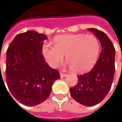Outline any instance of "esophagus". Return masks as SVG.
<instances>
[{
	"instance_id": "1",
	"label": "esophagus",
	"mask_w": 122,
	"mask_h": 122,
	"mask_svg": "<svg viewBox=\"0 0 122 122\" xmlns=\"http://www.w3.org/2000/svg\"><path fill=\"white\" fill-rule=\"evenodd\" d=\"M66 75H67L66 74H64V73H62V72L60 73V76H61V78H63V77H65Z\"/></svg>"
}]
</instances>
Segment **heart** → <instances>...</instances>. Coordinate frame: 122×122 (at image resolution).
I'll list each match as a JSON object with an SVG mask.
<instances>
[{"label":"heart","mask_w":122,"mask_h":122,"mask_svg":"<svg viewBox=\"0 0 122 122\" xmlns=\"http://www.w3.org/2000/svg\"><path fill=\"white\" fill-rule=\"evenodd\" d=\"M54 43H44L42 47V54L52 68H55L63 60L65 54L67 65L78 73L88 71L97 62L100 44L92 34H64L56 37Z\"/></svg>","instance_id":"heart-1"}]
</instances>
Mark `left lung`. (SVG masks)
Masks as SVG:
<instances>
[{"label":"left lung","instance_id":"obj_1","mask_svg":"<svg viewBox=\"0 0 122 122\" xmlns=\"http://www.w3.org/2000/svg\"><path fill=\"white\" fill-rule=\"evenodd\" d=\"M99 40L102 52L89 72L78 75V83L70 88L72 97L86 106H93L101 102L110 91L115 74V50L108 36L95 28H88Z\"/></svg>","mask_w":122,"mask_h":122}]
</instances>
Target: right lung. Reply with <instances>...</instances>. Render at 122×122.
Returning <instances> with one entry per match:
<instances>
[{"instance_id": "obj_1", "label": "right lung", "mask_w": 122, "mask_h": 122, "mask_svg": "<svg viewBox=\"0 0 122 122\" xmlns=\"http://www.w3.org/2000/svg\"><path fill=\"white\" fill-rule=\"evenodd\" d=\"M47 39L43 34L27 31L16 35L7 50L8 88L13 97L25 106L43 102L54 81L60 79L59 72L47 64L42 54L43 43Z\"/></svg>"}]
</instances>
